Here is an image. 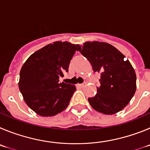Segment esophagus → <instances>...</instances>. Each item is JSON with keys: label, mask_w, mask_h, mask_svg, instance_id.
Returning a JSON list of instances; mask_svg holds the SVG:
<instances>
[{"label": "esophagus", "mask_w": 150, "mask_h": 150, "mask_svg": "<svg viewBox=\"0 0 150 150\" xmlns=\"http://www.w3.org/2000/svg\"><path fill=\"white\" fill-rule=\"evenodd\" d=\"M86 86V83H78V87H81V88H82V87H85Z\"/></svg>", "instance_id": "34e87169"}]
</instances>
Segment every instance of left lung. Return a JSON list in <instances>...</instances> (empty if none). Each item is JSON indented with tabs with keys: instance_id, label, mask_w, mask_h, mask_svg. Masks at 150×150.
Returning <instances> with one entry per match:
<instances>
[{
	"instance_id": "8db88e82",
	"label": "left lung",
	"mask_w": 150,
	"mask_h": 150,
	"mask_svg": "<svg viewBox=\"0 0 150 150\" xmlns=\"http://www.w3.org/2000/svg\"><path fill=\"white\" fill-rule=\"evenodd\" d=\"M78 51L101 72L100 87L88 102L96 111L114 114L129 103L136 91V74L129 60L115 47L101 42H87Z\"/></svg>"
}]
</instances>
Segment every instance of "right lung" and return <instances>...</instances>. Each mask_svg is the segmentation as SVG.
<instances>
[{
    "label": "right lung",
    "mask_w": 150,
    "mask_h": 150,
    "mask_svg": "<svg viewBox=\"0 0 150 150\" xmlns=\"http://www.w3.org/2000/svg\"><path fill=\"white\" fill-rule=\"evenodd\" d=\"M79 45L54 42L36 51L20 71L18 87L30 108L42 117H52L68 107L75 85L60 83Z\"/></svg>",
    "instance_id": "1"
}]
</instances>
